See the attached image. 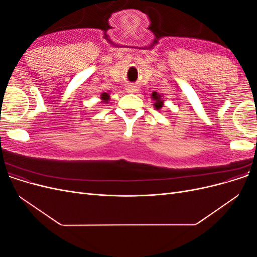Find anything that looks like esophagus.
I'll return each mask as SVG.
<instances>
[{
    "instance_id": "1",
    "label": "esophagus",
    "mask_w": 257,
    "mask_h": 257,
    "mask_svg": "<svg viewBox=\"0 0 257 257\" xmlns=\"http://www.w3.org/2000/svg\"><path fill=\"white\" fill-rule=\"evenodd\" d=\"M125 90L128 93H135V92L138 91V87H137L136 84H134V83H130V84L126 85V89Z\"/></svg>"
}]
</instances>
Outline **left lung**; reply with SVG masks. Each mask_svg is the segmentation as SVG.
Here are the masks:
<instances>
[{
  "instance_id": "left-lung-1",
  "label": "left lung",
  "mask_w": 257,
  "mask_h": 257,
  "mask_svg": "<svg viewBox=\"0 0 257 257\" xmlns=\"http://www.w3.org/2000/svg\"><path fill=\"white\" fill-rule=\"evenodd\" d=\"M151 96H152V99L154 100V104L153 105L155 107V109H157V110L161 109V108L163 107V105H164V100H163L162 96L157 92H153Z\"/></svg>"
}]
</instances>
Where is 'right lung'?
I'll use <instances>...</instances> for the list:
<instances>
[{
    "label": "right lung",
    "instance_id": "right-lung-1",
    "mask_svg": "<svg viewBox=\"0 0 257 257\" xmlns=\"http://www.w3.org/2000/svg\"><path fill=\"white\" fill-rule=\"evenodd\" d=\"M100 99H102L104 103H107L108 100H109V94H108V93H102V94H100Z\"/></svg>",
    "mask_w": 257,
    "mask_h": 257
}]
</instances>
